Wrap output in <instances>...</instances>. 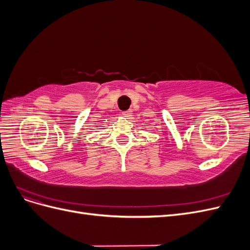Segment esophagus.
<instances>
[{
  "label": "esophagus",
  "mask_w": 250,
  "mask_h": 250,
  "mask_svg": "<svg viewBox=\"0 0 250 250\" xmlns=\"http://www.w3.org/2000/svg\"><path fill=\"white\" fill-rule=\"evenodd\" d=\"M122 115L124 117H129L131 115V110H126V111H122Z\"/></svg>",
  "instance_id": "1"
}]
</instances>
